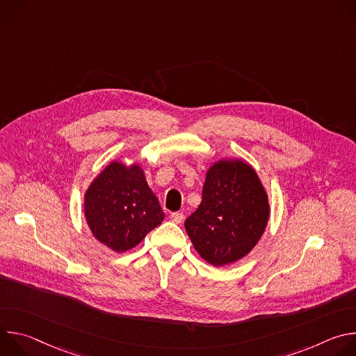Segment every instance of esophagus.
Here are the masks:
<instances>
[{
	"instance_id": "1",
	"label": "esophagus",
	"mask_w": 356,
	"mask_h": 356,
	"mask_svg": "<svg viewBox=\"0 0 356 356\" xmlns=\"http://www.w3.org/2000/svg\"><path fill=\"white\" fill-rule=\"evenodd\" d=\"M170 220L175 222V224H181L183 220H184V216L181 213H172L170 214Z\"/></svg>"
}]
</instances>
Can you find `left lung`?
<instances>
[{"label": "left lung", "instance_id": "8db88e82", "mask_svg": "<svg viewBox=\"0 0 356 356\" xmlns=\"http://www.w3.org/2000/svg\"><path fill=\"white\" fill-rule=\"evenodd\" d=\"M269 216V197L257 170L241 159H220L209 168L201 204L184 228L202 259L224 266L257 246Z\"/></svg>", "mask_w": 356, "mask_h": 356}]
</instances>
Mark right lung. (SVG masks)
Here are the masks:
<instances>
[{
    "mask_svg": "<svg viewBox=\"0 0 356 356\" xmlns=\"http://www.w3.org/2000/svg\"><path fill=\"white\" fill-rule=\"evenodd\" d=\"M84 217L92 236L117 253L135 248L165 214L140 163L113 161L84 193Z\"/></svg>",
    "mask_w": 356,
    "mask_h": 356,
    "instance_id": "right-lung-1",
    "label": "right lung"
}]
</instances>
